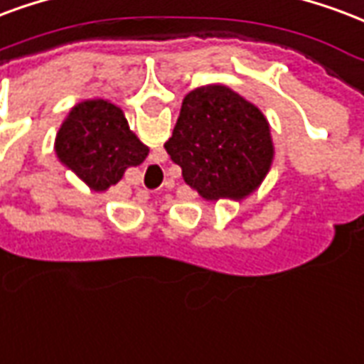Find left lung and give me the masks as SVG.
Masks as SVG:
<instances>
[{
	"instance_id": "1",
	"label": "left lung",
	"mask_w": 364,
	"mask_h": 364,
	"mask_svg": "<svg viewBox=\"0 0 364 364\" xmlns=\"http://www.w3.org/2000/svg\"><path fill=\"white\" fill-rule=\"evenodd\" d=\"M183 179L206 200H241L270 171L274 142L264 114L222 85L200 86L183 98L166 144Z\"/></svg>"
}]
</instances>
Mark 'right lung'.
I'll return each mask as SVG.
<instances>
[{
  "instance_id": "obj_1",
  "label": "right lung",
  "mask_w": 364,
  "mask_h": 364,
  "mask_svg": "<svg viewBox=\"0 0 364 364\" xmlns=\"http://www.w3.org/2000/svg\"><path fill=\"white\" fill-rule=\"evenodd\" d=\"M55 154L96 193L141 166L148 146L129 129L125 115L107 100H85L73 107L55 136Z\"/></svg>"
}]
</instances>
